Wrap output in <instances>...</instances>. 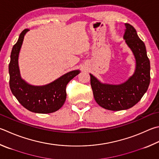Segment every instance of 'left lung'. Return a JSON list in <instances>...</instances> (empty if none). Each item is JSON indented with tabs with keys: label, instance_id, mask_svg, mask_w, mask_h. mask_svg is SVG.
<instances>
[{
	"label": "left lung",
	"instance_id": "1",
	"mask_svg": "<svg viewBox=\"0 0 159 159\" xmlns=\"http://www.w3.org/2000/svg\"><path fill=\"white\" fill-rule=\"evenodd\" d=\"M124 38L134 53L136 67L134 75L120 85L103 84L89 74L90 84L96 102L110 111L131 108L148 90L150 83V62L145 45L131 25L125 24Z\"/></svg>",
	"mask_w": 159,
	"mask_h": 159
}]
</instances>
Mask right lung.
Here are the masks:
<instances>
[{
	"label": "right lung",
	"mask_w": 159,
	"mask_h": 159,
	"mask_svg": "<svg viewBox=\"0 0 159 159\" xmlns=\"http://www.w3.org/2000/svg\"><path fill=\"white\" fill-rule=\"evenodd\" d=\"M28 29L23 30L13 46L9 64L10 88L18 102L28 111L37 113H51L59 110L67 97L68 83L80 73L79 70L68 72L49 84L33 86L28 84L20 76L18 57L23 40Z\"/></svg>",
	"instance_id": "right-lung-1"
}]
</instances>
